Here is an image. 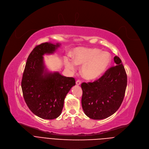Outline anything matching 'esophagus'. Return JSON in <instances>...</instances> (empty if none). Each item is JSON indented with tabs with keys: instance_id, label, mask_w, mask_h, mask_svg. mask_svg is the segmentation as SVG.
<instances>
[{
	"instance_id": "obj_1",
	"label": "esophagus",
	"mask_w": 149,
	"mask_h": 149,
	"mask_svg": "<svg viewBox=\"0 0 149 149\" xmlns=\"http://www.w3.org/2000/svg\"><path fill=\"white\" fill-rule=\"evenodd\" d=\"M76 84L78 85V86H79V85L81 84V81H80L79 79H78V80L77 81H76Z\"/></svg>"
}]
</instances>
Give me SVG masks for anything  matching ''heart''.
<instances>
[{
  "label": "heart",
  "mask_w": 149,
  "mask_h": 149,
  "mask_svg": "<svg viewBox=\"0 0 149 149\" xmlns=\"http://www.w3.org/2000/svg\"><path fill=\"white\" fill-rule=\"evenodd\" d=\"M74 63L65 61L66 66L71 70H75V64L83 65L81 73L88 80H94L100 77L108 68L111 62V56L107 52H101L96 48L77 49L73 54Z\"/></svg>",
  "instance_id": "1"
}]
</instances>
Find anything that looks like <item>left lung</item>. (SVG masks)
I'll return each mask as SVG.
<instances>
[{"instance_id":"left-lung-1","label":"left lung","mask_w":149,"mask_h":149,"mask_svg":"<svg viewBox=\"0 0 149 149\" xmlns=\"http://www.w3.org/2000/svg\"><path fill=\"white\" fill-rule=\"evenodd\" d=\"M116 66L108 69L98 79L83 83L81 103L85 114L93 119H103L113 115L123 102L127 75L120 59L114 57Z\"/></svg>"}]
</instances>
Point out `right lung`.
<instances>
[{
  "instance_id": "1",
  "label": "right lung",
  "mask_w": 149,
  "mask_h": 149,
  "mask_svg": "<svg viewBox=\"0 0 149 149\" xmlns=\"http://www.w3.org/2000/svg\"><path fill=\"white\" fill-rule=\"evenodd\" d=\"M59 45L46 42L36 46L26 60L22 75L25 102L34 114L42 119H53L61 114L66 94L75 85L73 77L46 69L43 56L53 53Z\"/></svg>"
}]
</instances>
